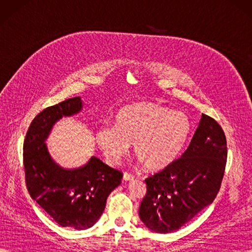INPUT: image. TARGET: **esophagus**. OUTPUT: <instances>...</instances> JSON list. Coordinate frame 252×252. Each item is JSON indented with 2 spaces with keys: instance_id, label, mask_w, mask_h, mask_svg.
<instances>
[{
  "instance_id": "obj_1",
  "label": "esophagus",
  "mask_w": 252,
  "mask_h": 252,
  "mask_svg": "<svg viewBox=\"0 0 252 252\" xmlns=\"http://www.w3.org/2000/svg\"><path fill=\"white\" fill-rule=\"evenodd\" d=\"M123 180H125L126 182H127V181H132V180H134V176H133L132 174H130V173H125L123 174Z\"/></svg>"
}]
</instances>
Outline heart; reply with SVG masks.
I'll return each mask as SVG.
<instances>
[{
    "label": "heart",
    "instance_id": "heart-1",
    "mask_svg": "<svg viewBox=\"0 0 252 252\" xmlns=\"http://www.w3.org/2000/svg\"><path fill=\"white\" fill-rule=\"evenodd\" d=\"M191 121L185 112L155 101L122 107L115 125H103L95 141L107 161L120 163L134 144V154L147 170L167 168L178 158L191 134Z\"/></svg>",
    "mask_w": 252,
    "mask_h": 252
}]
</instances>
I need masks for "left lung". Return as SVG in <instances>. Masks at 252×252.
<instances>
[{
  "mask_svg": "<svg viewBox=\"0 0 252 252\" xmlns=\"http://www.w3.org/2000/svg\"><path fill=\"white\" fill-rule=\"evenodd\" d=\"M225 134L211 117L199 125L181 158L145 180L147 191L140 206V219L156 233H171L210 205L220 189L225 170Z\"/></svg>",
  "mask_w": 252,
  "mask_h": 252,
  "instance_id": "obj_1",
  "label": "left lung"
}]
</instances>
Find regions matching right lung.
<instances>
[{
    "label": "right lung",
    "mask_w": 252,
    "mask_h": 252,
    "mask_svg": "<svg viewBox=\"0 0 252 252\" xmlns=\"http://www.w3.org/2000/svg\"><path fill=\"white\" fill-rule=\"evenodd\" d=\"M81 97L47 107L33 120L24 142V167L29 194L63 227L87 229L97 222L107 197L121 183L122 173L92 156L82 167L66 169L54 161L45 141L63 117L79 114Z\"/></svg>",
    "instance_id": "1"
}]
</instances>
